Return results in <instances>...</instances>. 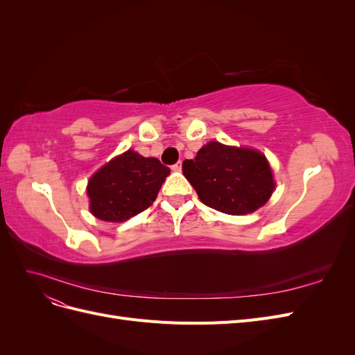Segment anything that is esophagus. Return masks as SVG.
Listing matches in <instances>:
<instances>
[{"mask_svg":"<svg viewBox=\"0 0 355 355\" xmlns=\"http://www.w3.org/2000/svg\"><path fill=\"white\" fill-rule=\"evenodd\" d=\"M171 170H173V171H180L182 170V163H180V161H178L176 164L171 166Z\"/></svg>","mask_w":355,"mask_h":355,"instance_id":"obj_1","label":"esophagus"}]
</instances>
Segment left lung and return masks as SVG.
I'll return each mask as SVG.
<instances>
[{
  "mask_svg": "<svg viewBox=\"0 0 355 355\" xmlns=\"http://www.w3.org/2000/svg\"><path fill=\"white\" fill-rule=\"evenodd\" d=\"M182 171L206 206L240 216L262 207L275 189L266 157L250 148L209 142Z\"/></svg>",
  "mask_w": 355,
  "mask_h": 355,
  "instance_id": "8db88e82",
  "label": "left lung"
}]
</instances>
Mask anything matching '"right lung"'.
Wrapping results in <instances>:
<instances>
[{"label":"right lung","instance_id":"right-lung-1","mask_svg":"<svg viewBox=\"0 0 355 355\" xmlns=\"http://www.w3.org/2000/svg\"><path fill=\"white\" fill-rule=\"evenodd\" d=\"M170 168L132 149L112 158L90 178V211L106 222H124L155 201Z\"/></svg>","mask_w":355,"mask_h":355}]
</instances>
